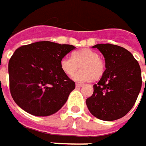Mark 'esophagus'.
<instances>
[{
  "label": "esophagus",
  "mask_w": 146,
  "mask_h": 146,
  "mask_svg": "<svg viewBox=\"0 0 146 146\" xmlns=\"http://www.w3.org/2000/svg\"><path fill=\"white\" fill-rule=\"evenodd\" d=\"M84 86V84H76V88H81Z\"/></svg>",
  "instance_id": "obj_1"
}]
</instances>
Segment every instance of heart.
Listing matches in <instances>:
<instances>
[{
  "label": "heart",
  "instance_id": "heart-1",
  "mask_svg": "<svg viewBox=\"0 0 146 146\" xmlns=\"http://www.w3.org/2000/svg\"><path fill=\"white\" fill-rule=\"evenodd\" d=\"M82 70L75 72L79 68ZM61 67L67 76H73L76 81L85 82L99 80L103 76L105 71V62L100 58L99 53L90 48H83L78 50L72 55V58L64 57L61 60Z\"/></svg>",
  "mask_w": 146,
  "mask_h": 146
}]
</instances>
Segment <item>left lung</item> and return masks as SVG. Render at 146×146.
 Segmentation results:
<instances>
[{
	"label": "left lung",
	"mask_w": 146,
	"mask_h": 146,
	"mask_svg": "<svg viewBox=\"0 0 146 146\" xmlns=\"http://www.w3.org/2000/svg\"><path fill=\"white\" fill-rule=\"evenodd\" d=\"M102 53L106 70L93 95L86 100L90 113L101 120L113 121L126 115L141 88V71L138 62L126 48L111 44L93 46Z\"/></svg>",
	"instance_id": "obj_1"
}]
</instances>
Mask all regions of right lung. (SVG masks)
Masks as SVG:
<instances>
[{
  "label": "right lung",
  "instance_id": "1",
  "mask_svg": "<svg viewBox=\"0 0 146 146\" xmlns=\"http://www.w3.org/2000/svg\"><path fill=\"white\" fill-rule=\"evenodd\" d=\"M76 47L51 41L21 46L9 62L11 96L20 108L35 116L53 115L75 89L61 60Z\"/></svg>",
  "mask_w": 146,
  "mask_h": 146
}]
</instances>
